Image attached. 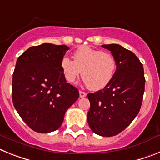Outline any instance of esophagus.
Here are the masks:
<instances>
[{"label": "esophagus", "instance_id": "34e87169", "mask_svg": "<svg viewBox=\"0 0 160 160\" xmlns=\"http://www.w3.org/2000/svg\"><path fill=\"white\" fill-rule=\"evenodd\" d=\"M79 95H80V97L81 98H84L87 96V93L84 92V91H82V90H80V91H79Z\"/></svg>", "mask_w": 160, "mask_h": 160}]
</instances>
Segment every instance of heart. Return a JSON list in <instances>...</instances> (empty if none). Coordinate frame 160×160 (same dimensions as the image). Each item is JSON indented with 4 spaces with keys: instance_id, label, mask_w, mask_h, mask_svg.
<instances>
[{
    "instance_id": "obj_1",
    "label": "heart",
    "mask_w": 160,
    "mask_h": 160,
    "mask_svg": "<svg viewBox=\"0 0 160 160\" xmlns=\"http://www.w3.org/2000/svg\"><path fill=\"white\" fill-rule=\"evenodd\" d=\"M73 58V61L62 58L60 63L63 75L69 82H74L82 73L85 83L91 90H99L112 81L116 61L111 53L81 46L74 51Z\"/></svg>"
}]
</instances>
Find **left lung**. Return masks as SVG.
Wrapping results in <instances>:
<instances>
[{"label":"left lung","mask_w":160,"mask_h":160,"mask_svg":"<svg viewBox=\"0 0 160 160\" xmlns=\"http://www.w3.org/2000/svg\"><path fill=\"white\" fill-rule=\"evenodd\" d=\"M116 61V71L108 86L87 94L90 102L87 122L101 136L118 135L139 112L145 88L143 66L136 55L118 44L102 45Z\"/></svg>","instance_id":"obj_1"}]
</instances>
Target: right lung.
Returning a JSON list of instances; mask_svg holds the SVG:
<instances>
[{"label":"right lung","mask_w":160,"mask_h":160,"mask_svg":"<svg viewBox=\"0 0 160 160\" xmlns=\"http://www.w3.org/2000/svg\"><path fill=\"white\" fill-rule=\"evenodd\" d=\"M66 45L44 43L32 46L18 58L12 80L13 106L32 131L49 133L58 129L65 113L79 97L66 82L61 60Z\"/></svg>","instance_id":"obj_1"}]
</instances>
